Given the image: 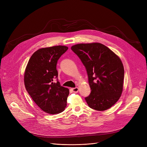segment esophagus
<instances>
[{
    "instance_id": "34e87169",
    "label": "esophagus",
    "mask_w": 147,
    "mask_h": 147,
    "mask_svg": "<svg viewBox=\"0 0 147 147\" xmlns=\"http://www.w3.org/2000/svg\"><path fill=\"white\" fill-rule=\"evenodd\" d=\"M72 91L74 93H77L78 92V88L76 87V88H72Z\"/></svg>"
}]
</instances>
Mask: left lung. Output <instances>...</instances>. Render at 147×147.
Here are the masks:
<instances>
[{
	"instance_id": "1",
	"label": "left lung",
	"mask_w": 147,
	"mask_h": 147,
	"mask_svg": "<svg viewBox=\"0 0 147 147\" xmlns=\"http://www.w3.org/2000/svg\"><path fill=\"white\" fill-rule=\"evenodd\" d=\"M85 67L91 94L85 97L90 108L110 109L121 97L124 70L119 57L100 43H80L71 47Z\"/></svg>"
}]
</instances>
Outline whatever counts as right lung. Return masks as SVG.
I'll list each match as a JSON object with an SVG mask.
<instances>
[{
	"mask_svg": "<svg viewBox=\"0 0 147 147\" xmlns=\"http://www.w3.org/2000/svg\"><path fill=\"white\" fill-rule=\"evenodd\" d=\"M68 50L65 46L42 48L31 56L24 72L26 90L43 112L57 114L65 110L69 94L57 79L56 64L59 57Z\"/></svg>",
	"mask_w": 147,
	"mask_h": 147,
	"instance_id": "obj_1",
	"label": "right lung"
}]
</instances>
